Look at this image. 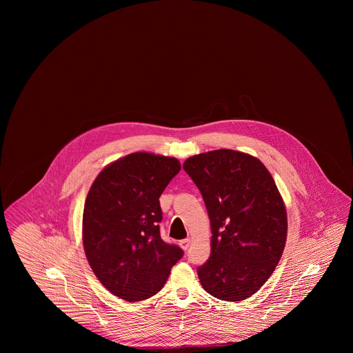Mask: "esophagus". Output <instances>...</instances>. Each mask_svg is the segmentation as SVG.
<instances>
[{
  "mask_svg": "<svg viewBox=\"0 0 353 353\" xmlns=\"http://www.w3.org/2000/svg\"><path fill=\"white\" fill-rule=\"evenodd\" d=\"M190 243H192V241H190L189 238L180 241V246H181V249H183V250H188V248L190 246Z\"/></svg>",
  "mask_w": 353,
  "mask_h": 353,
  "instance_id": "esophagus-1",
  "label": "esophagus"
}]
</instances>
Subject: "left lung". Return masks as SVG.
I'll use <instances>...</instances> for the list:
<instances>
[{"mask_svg":"<svg viewBox=\"0 0 353 353\" xmlns=\"http://www.w3.org/2000/svg\"><path fill=\"white\" fill-rule=\"evenodd\" d=\"M212 226L210 258L197 270L203 290L245 301L266 283L285 250V201L263 163L245 152L216 150L186 159Z\"/></svg>","mask_w":353,"mask_h":353,"instance_id":"left-lung-1","label":"left lung"}]
</instances>
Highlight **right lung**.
Wrapping results in <instances>:
<instances>
[{
	"label": "right lung",
	"mask_w": 353,
	"mask_h": 353,
	"mask_svg": "<svg viewBox=\"0 0 353 353\" xmlns=\"http://www.w3.org/2000/svg\"><path fill=\"white\" fill-rule=\"evenodd\" d=\"M176 157L134 152L101 169L84 202L85 258L110 292L127 302L156 295L184 252L160 236V196L180 172Z\"/></svg>",
	"instance_id": "obj_1"
}]
</instances>
